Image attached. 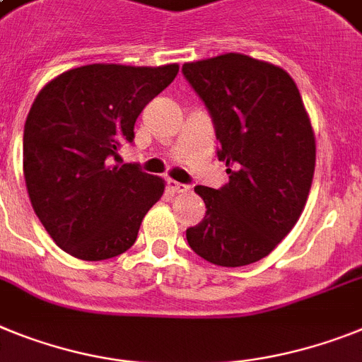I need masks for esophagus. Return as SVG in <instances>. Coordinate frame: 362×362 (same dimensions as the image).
I'll return each instance as SVG.
<instances>
[{
  "mask_svg": "<svg viewBox=\"0 0 362 362\" xmlns=\"http://www.w3.org/2000/svg\"><path fill=\"white\" fill-rule=\"evenodd\" d=\"M167 187H169L173 193H187V191H189V186H186V184H180V182H175V180H167Z\"/></svg>",
  "mask_w": 362,
  "mask_h": 362,
  "instance_id": "1",
  "label": "esophagus"
}]
</instances>
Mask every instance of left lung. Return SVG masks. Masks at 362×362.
<instances>
[{"instance_id": "left-lung-1", "label": "left lung", "mask_w": 362, "mask_h": 362, "mask_svg": "<svg viewBox=\"0 0 362 362\" xmlns=\"http://www.w3.org/2000/svg\"><path fill=\"white\" fill-rule=\"evenodd\" d=\"M184 77L214 119L230 182L197 186L206 215L186 230L191 250L221 267L269 256L298 223L317 145L298 88L285 69L241 53L186 62Z\"/></svg>"}]
</instances>
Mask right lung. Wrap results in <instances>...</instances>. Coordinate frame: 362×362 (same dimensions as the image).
<instances>
[{
	"mask_svg": "<svg viewBox=\"0 0 362 362\" xmlns=\"http://www.w3.org/2000/svg\"><path fill=\"white\" fill-rule=\"evenodd\" d=\"M176 73L178 64H90L60 73L36 95L23 129L27 193L51 239L73 257L127 252L162 199V178L121 163L117 151Z\"/></svg>",
	"mask_w": 362,
	"mask_h": 362,
	"instance_id": "right-lung-1",
	"label": "right lung"
}]
</instances>
